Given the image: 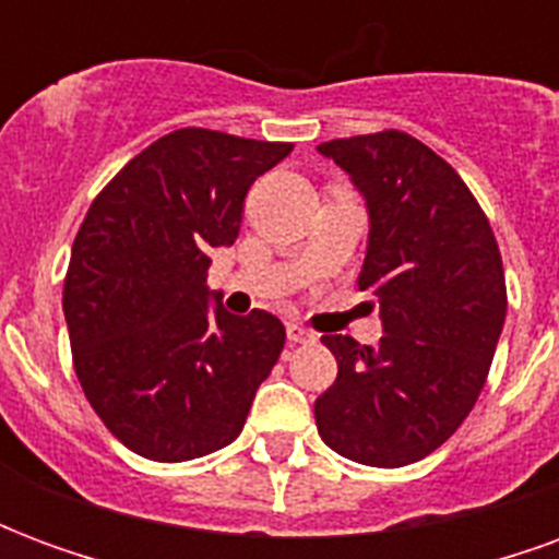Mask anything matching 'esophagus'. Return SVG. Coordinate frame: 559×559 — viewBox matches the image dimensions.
I'll use <instances>...</instances> for the list:
<instances>
[{
    "label": "esophagus",
    "mask_w": 559,
    "mask_h": 559,
    "mask_svg": "<svg viewBox=\"0 0 559 559\" xmlns=\"http://www.w3.org/2000/svg\"><path fill=\"white\" fill-rule=\"evenodd\" d=\"M287 341L290 344H311V341H317V335L311 329H305L302 323H287Z\"/></svg>",
    "instance_id": "34e87169"
}]
</instances>
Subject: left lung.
I'll return each instance as SVG.
<instances>
[{
    "label": "left lung",
    "instance_id": "left-lung-1",
    "mask_svg": "<svg viewBox=\"0 0 559 559\" xmlns=\"http://www.w3.org/2000/svg\"><path fill=\"white\" fill-rule=\"evenodd\" d=\"M368 206L359 290L374 293L377 347L326 335L335 383L317 399V431L338 455L404 467L467 419L506 320V278L491 224L464 179L404 131L317 146Z\"/></svg>",
    "mask_w": 559,
    "mask_h": 559
}]
</instances>
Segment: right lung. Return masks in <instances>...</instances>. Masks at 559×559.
<instances>
[{
    "instance_id": "1",
    "label": "right lung",
    "mask_w": 559,
    "mask_h": 559,
    "mask_svg": "<svg viewBox=\"0 0 559 559\" xmlns=\"http://www.w3.org/2000/svg\"><path fill=\"white\" fill-rule=\"evenodd\" d=\"M290 152L179 128L128 160L80 224L62 293L74 371L110 433L148 461L233 443L278 362V317L209 308L206 272L212 248L239 236L248 188Z\"/></svg>"
}]
</instances>
